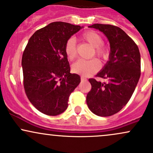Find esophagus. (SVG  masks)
<instances>
[{
    "mask_svg": "<svg viewBox=\"0 0 153 153\" xmlns=\"http://www.w3.org/2000/svg\"><path fill=\"white\" fill-rule=\"evenodd\" d=\"M80 79H81L82 81H84V80H86V78H85V76H83V75H82V76L80 77Z\"/></svg>",
    "mask_w": 153,
    "mask_h": 153,
    "instance_id": "esophagus-1",
    "label": "esophagus"
}]
</instances>
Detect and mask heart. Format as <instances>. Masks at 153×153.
<instances>
[{
  "label": "heart",
  "instance_id": "1",
  "mask_svg": "<svg viewBox=\"0 0 153 153\" xmlns=\"http://www.w3.org/2000/svg\"><path fill=\"white\" fill-rule=\"evenodd\" d=\"M80 37L83 41L86 42L94 47V52L93 54L99 58L106 59L108 56V48L103 45V39L96 31L88 30L81 34ZM65 52L70 60H73L76 57L77 49L75 39L70 38L65 45ZM100 68V62L97 59L94 58L85 60L78 59L72 66V70L75 73L82 75H91L96 73Z\"/></svg>",
  "mask_w": 153,
  "mask_h": 153
}]
</instances>
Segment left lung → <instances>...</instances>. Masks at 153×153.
I'll return each instance as SVG.
<instances>
[{
  "instance_id": "obj_1",
  "label": "left lung",
  "mask_w": 153,
  "mask_h": 153,
  "mask_svg": "<svg viewBox=\"0 0 153 153\" xmlns=\"http://www.w3.org/2000/svg\"><path fill=\"white\" fill-rule=\"evenodd\" d=\"M103 32L110 43L109 59L96 77L89 79L91 90L87 94L89 109L100 117L119 112L129 101L141 73L140 53L137 45L118 26L95 24L89 26Z\"/></svg>"
}]
</instances>
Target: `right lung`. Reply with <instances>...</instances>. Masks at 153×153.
I'll use <instances>...</instances> for the list:
<instances>
[{"mask_svg": "<svg viewBox=\"0 0 153 153\" xmlns=\"http://www.w3.org/2000/svg\"><path fill=\"white\" fill-rule=\"evenodd\" d=\"M81 28L69 23H51L35 31L23 52L26 96L45 114L57 116L64 112L70 95L80 83V75L71 73L65 45Z\"/></svg>", "mask_w": 153, "mask_h": 153, "instance_id": "1", "label": "right lung"}]
</instances>
